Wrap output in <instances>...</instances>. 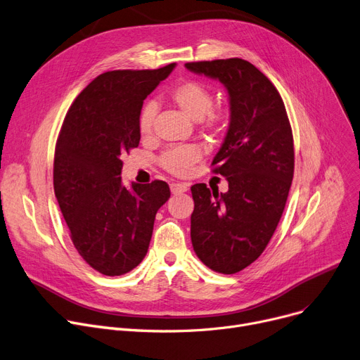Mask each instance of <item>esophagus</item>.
Listing matches in <instances>:
<instances>
[{"mask_svg":"<svg viewBox=\"0 0 360 360\" xmlns=\"http://www.w3.org/2000/svg\"><path fill=\"white\" fill-rule=\"evenodd\" d=\"M170 188H172V193H173V195H177V193L187 192V190H188V184H187V183H172V184H170Z\"/></svg>","mask_w":360,"mask_h":360,"instance_id":"obj_1","label":"esophagus"}]
</instances>
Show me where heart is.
<instances>
[{
    "label": "heart",
    "instance_id": "b5f03b06",
    "mask_svg": "<svg viewBox=\"0 0 360 360\" xmlns=\"http://www.w3.org/2000/svg\"><path fill=\"white\" fill-rule=\"evenodd\" d=\"M167 98L193 120H199L202 131L210 135H219L226 124V113L212 108L214 94L210 89L199 79H184L177 82L168 91ZM157 108L153 103H146L138 116V131L142 139L153 135ZM202 151L198 145H177L165 150L160 158V167L167 173L184 177L192 167L200 160Z\"/></svg>",
    "mask_w": 360,
    "mask_h": 360
}]
</instances>
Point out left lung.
Listing matches in <instances>:
<instances>
[{
    "label": "left lung",
    "instance_id": "obj_1",
    "mask_svg": "<svg viewBox=\"0 0 360 360\" xmlns=\"http://www.w3.org/2000/svg\"><path fill=\"white\" fill-rule=\"evenodd\" d=\"M186 68L219 79L229 94L228 134L212 161L228 192L192 186L190 237L203 264L234 274L260 257L282 218L295 167L292 128L279 91L248 60L187 62Z\"/></svg>",
    "mask_w": 360,
    "mask_h": 360
}]
</instances>
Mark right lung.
I'll return each instance as SVG.
<instances>
[{
  "mask_svg": "<svg viewBox=\"0 0 360 360\" xmlns=\"http://www.w3.org/2000/svg\"><path fill=\"white\" fill-rule=\"evenodd\" d=\"M119 70L94 78L71 104L55 146L53 190L79 256L105 276L135 269L150 245L162 180L122 184L120 157L139 145L143 100L174 70Z\"/></svg>",
  "mask_w": 360,
  "mask_h": 360,
  "instance_id": "right-lung-1",
  "label": "right lung"
}]
</instances>
